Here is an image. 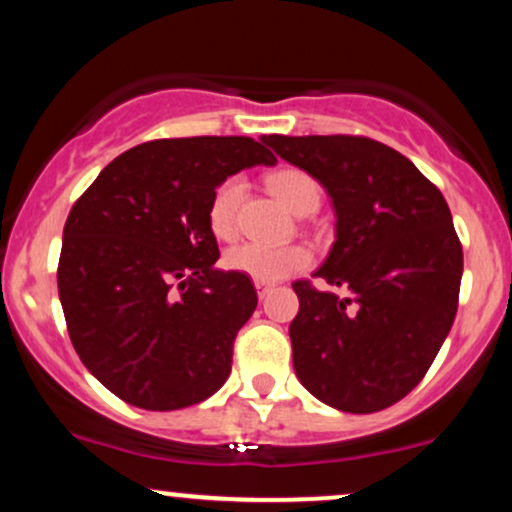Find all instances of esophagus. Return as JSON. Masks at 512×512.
<instances>
[{
    "instance_id": "esophagus-1",
    "label": "esophagus",
    "mask_w": 512,
    "mask_h": 512,
    "mask_svg": "<svg viewBox=\"0 0 512 512\" xmlns=\"http://www.w3.org/2000/svg\"><path fill=\"white\" fill-rule=\"evenodd\" d=\"M255 289H257V296L264 298L269 291H272V284H267V281H255Z\"/></svg>"
}]
</instances>
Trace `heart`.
Returning a JSON list of instances; mask_svg holds the SVG:
<instances>
[{"label": "heart", "mask_w": 512, "mask_h": 512, "mask_svg": "<svg viewBox=\"0 0 512 512\" xmlns=\"http://www.w3.org/2000/svg\"><path fill=\"white\" fill-rule=\"evenodd\" d=\"M269 190L279 202L296 214H310L320 204V187L301 168H281L274 170L267 178ZM245 195V182L238 175H231L221 182L214 190L209 202V228L216 238H233L238 228V211L240 202ZM228 269L233 272L250 276L255 281H281L286 276L301 272L310 264V250L303 245H264L255 243V240H245V243L233 245L226 250L223 257Z\"/></svg>", "instance_id": "heart-1"}]
</instances>
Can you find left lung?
Masks as SVG:
<instances>
[{"instance_id":"left-lung-1","label":"left lung","mask_w":512,"mask_h":512,"mask_svg":"<svg viewBox=\"0 0 512 512\" xmlns=\"http://www.w3.org/2000/svg\"><path fill=\"white\" fill-rule=\"evenodd\" d=\"M330 192L337 240L313 276L293 281L301 308L293 368L320 402L373 414L424 380L448 337L462 281V243L448 202L407 156L358 134L262 139Z\"/></svg>"}]
</instances>
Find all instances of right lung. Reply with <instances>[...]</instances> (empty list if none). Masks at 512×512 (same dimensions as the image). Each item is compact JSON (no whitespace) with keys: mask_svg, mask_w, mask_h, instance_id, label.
<instances>
[{"mask_svg":"<svg viewBox=\"0 0 512 512\" xmlns=\"http://www.w3.org/2000/svg\"><path fill=\"white\" fill-rule=\"evenodd\" d=\"M276 158L250 137L154 139L101 170L64 223L57 289L81 363L122 402L199 404L226 383L257 308L250 276L214 269L216 187Z\"/></svg>","mask_w":512,"mask_h":512,"instance_id":"1","label":"right lung"}]
</instances>
